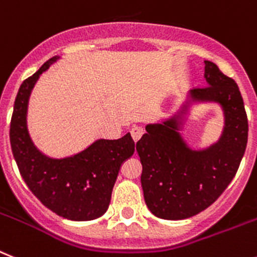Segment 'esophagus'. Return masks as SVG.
Segmentation results:
<instances>
[{
    "label": "esophagus",
    "instance_id": "esophagus-1",
    "mask_svg": "<svg viewBox=\"0 0 257 257\" xmlns=\"http://www.w3.org/2000/svg\"><path fill=\"white\" fill-rule=\"evenodd\" d=\"M131 135H132L133 141L137 142L141 139L142 135H144V129L140 128V126H135V128H132V131H131Z\"/></svg>",
    "mask_w": 257,
    "mask_h": 257
}]
</instances>
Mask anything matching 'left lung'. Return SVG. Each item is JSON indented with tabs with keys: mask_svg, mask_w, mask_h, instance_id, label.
I'll return each instance as SVG.
<instances>
[{
	"mask_svg": "<svg viewBox=\"0 0 257 257\" xmlns=\"http://www.w3.org/2000/svg\"><path fill=\"white\" fill-rule=\"evenodd\" d=\"M204 77L206 86L191 90L176 115L146 125L136 145L145 202L159 218L178 221L205 210L227 188L244 155L248 120L238 85L212 61H205ZM193 101L218 102L225 116L219 141L200 151L189 148L178 133Z\"/></svg>",
	"mask_w": 257,
	"mask_h": 257,
	"instance_id": "8db88e82",
	"label": "left lung"
}]
</instances>
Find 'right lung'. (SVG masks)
Masks as SVG:
<instances>
[{"label": "right lung", "mask_w": 257, "mask_h": 257, "mask_svg": "<svg viewBox=\"0 0 257 257\" xmlns=\"http://www.w3.org/2000/svg\"><path fill=\"white\" fill-rule=\"evenodd\" d=\"M59 60L45 62L19 87L10 122V144L30 191L43 205L72 221H91L108 209L112 188L122 162L135 153L131 133L118 140H96L85 150L56 159L43 154L32 142L27 129V108L39 77Z\"/></svg>", "instance_id": "right-lung-1"}]
</instances>
